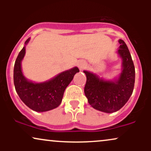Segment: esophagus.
I'll use <instances>...</instances> for the list:
<instances>
[{
  "mask_svg": "<svg viewBox=\"0 0 151 151\" xmlns=\"http://www.w3.org/2000/svg\"><path fill=\"white\" fill-rule=\"evenodd\" d=\"M85 66H86V64L84 63V62H82V63L79 64V69H80V70H82V69H84V67H85Z\"/></svg>",
  "mask_w": 151,
  "mask_h": 151,
  "instance_id": "obj_1",
  "label": "esophagus"
}]
</instances>
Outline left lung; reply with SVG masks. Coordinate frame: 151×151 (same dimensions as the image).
Returning a JSON list of instances; mask_svg holds the SVG:
<instances>
[{
	"mask_svg": "<svg viewBox=\"0 0 151 151\" xmlns=\"http://www.w3.org/2000/svg\"><path fill=\"white\" fill-rule=\"evenodd\" d=\"M118 53L122 58V72L116 81H106L96 74L84 71L86 76L84 93L93 109L113 113L122 108L132 94L135 83V67L128 47L122 40Z\"/></svg>",
	"mask_w": 151,
	"mask_h": 151,
	"instance_id": "8db88e82",
	"label": "left lung"
}]
</instances>
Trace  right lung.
<instances>
[{"instance_id": "add662e5", "label": "right lung", "mask_w": 151, "mask_h": 151, "mask_svg": "<svg viewBox=\"0 0 151 151\" xmlns=\"http://www.w3.org/2000/svg\"><path fill=\"white\" fill-rule=\"evenodd\" d=\"M30 39L25 41V45ZM25 54V47L17 57L13 70V80L16 92L26 106L38 112L47 111L57 108L61 104L67 86L79 70L74 67L62 72L51 80L43 83H33L27 81L22 74L21 61Z\"/></svg>"}]
</instances>
